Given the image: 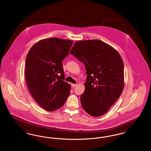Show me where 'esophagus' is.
<instances>
[{
  "label": "esophagus",
  "instance_id": "esophagus-1",
  "mask_svg": "<svg viewBox=\"0 0 151 151\" xmlns=\"http://www.w3.org/2000/svg\"><path fill=\"white\" fill-rule=\"evenodd\" d=\"M77 86V84H71V86L72 87H76Z\"/></svg>",
  "mask_w": 151,
  "mask_h": 151
}]
</instances>
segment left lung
Returning a JSON list of instances; mask_svg holds the SVG:
<instances>
[{"instance_id": "8db88e82", "label": "left lung", "mask_w": 151, "mask_h": 151, "mask_svg": "<svg viewBox=\"0 0 151 151\" xmlns=\"http://www.w3.org/2000/svg\"><path fill=\"white\" fill-rule=\"evenodd\" d=\"M86 69L85 91L80 101L93 116L105 114L121 96L124 87V65L119 54L99 40L79 41L70 52Z\"/></svg>"}]
</instances>
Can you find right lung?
<instances>
[{"mask_svg":"<svg viewBox=\"0 0 151 151\" xmlns=\"http://www.w3.org/2000/svg\"><path fill=\"white\" fill-rule=\"evenodd\" d=\"M72 43V41L56 37L43 39L35 43L27 54V84L35 100L45 110L61 108L70 94L71 85L64 81L62 61Z\"/></svg>","mask_w":151,"mask_h":151,"instance_id":"1","label":"right lung"}]
</instances>
